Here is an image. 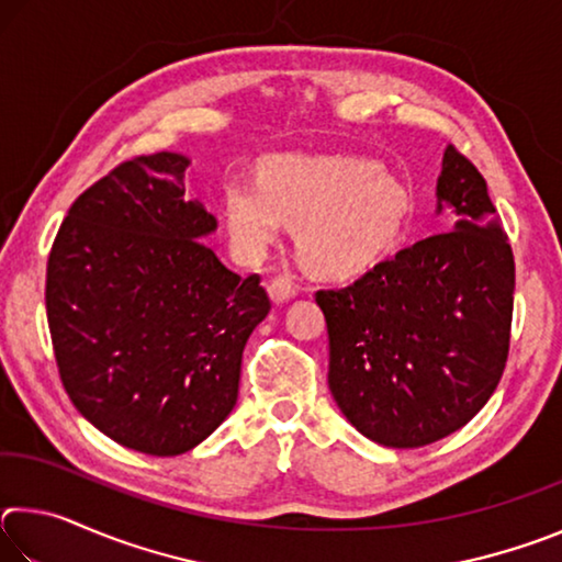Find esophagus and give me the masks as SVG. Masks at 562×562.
<instances>
[{
	"instance_id": "obj_1",
	"label": "esophagus",
	"mask_w": 562,
	"mask_h": 562,
	"mask_svg": "<svg viewBox=\"0 0 562 562\" xmlns=\"http://www.w3.org/2000/svg\"><path fill=\"white\" fill-rule=\"evenodd\" d=\"M268 292H270V300L274 304H280V302L292 300L294 294H297V284H294L290 278H274L268 284Z\"/></svg>"
}]
</instances>
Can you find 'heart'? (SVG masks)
Returning <instances> with one entry per match:
<instances>
[{
	"mask_svg": "<svg viewBox=\"0 0 562 562\" xmlns=\"http://www.w3.org/2000/svg\"><path fill=\"white\" fill-rule=\"evenodd\" d=\"M225 223L245 255H260L280 221L300 225L302 260L319 272H357L392 240L404 213L402 188L361 158L274 156L258 183L237 178L223 193Z\"/></svg>",
	"mask_w": 562,
	"mask_h": 562,
	"instance_id": "1",
	"label": "heart"
}]
</instances>
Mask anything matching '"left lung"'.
<instances>
[{"mask_svg":"<svg viewBox=\"0 0 562 562\" xmlns=\"http://www.w3.org/2000/svg\"><path fill=\"white\" fill-rule=\"evenodd\" d=\"M446 227L376 262L347 288L317 290L329 389L359 434L418 449L459 431L503 376L516 262L486 180L453 146L436 186Z\"/></svg>","mask_w":562,"mask_h":562,"instance_id":"obj_1","label":"left lung"}]
</instances>
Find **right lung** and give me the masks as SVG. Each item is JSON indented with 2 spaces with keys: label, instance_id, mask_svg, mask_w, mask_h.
Listing matches in <instances>:
<instances>
[{
  "label": "right lung",
  "instance_id": "right-lung-1",
  "mask_svg": "<svg viewBox=\"0 0 562 562\" xmlns=\"http://www.w3.org/2000/svg\"><path fill=\"white\" fill-rule=\"evenodd\" d=\"M188 158L119 164L76 198L46 262V319L66 394L101 434L148 456L207 439L237 402L247 337L268 317L260 274L203 243Z\"/></svg>",
  "mask_w": 562,
  "mask_h": 562
}]
</instances>
